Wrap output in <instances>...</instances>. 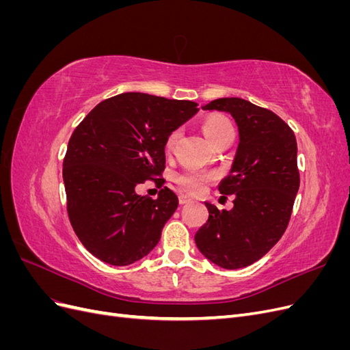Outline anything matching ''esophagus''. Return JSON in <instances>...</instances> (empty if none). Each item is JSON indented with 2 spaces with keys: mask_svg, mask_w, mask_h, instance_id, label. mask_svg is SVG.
Here are the masks:
<instances>
[{
  "mask_svg": "<svg viewBox=\"0 0 350 350\" xmlns=\"http://www.w3.org/2000/svg\"><path fill=\"white\" fill-rule=\"evenodd\" d=\"M189 201H191V197L187 196V194H179V204L184 206V204L189 203Z\"/></svg>",
  "mask_w": 350,
  "mask_h": 350,
  "instance_id": "34e87169",
  "label": "esophagus"
}]
</instances>
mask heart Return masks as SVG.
Segmentation results:
<instances>
[{
	"mask_svg": "<svg viewBox=\"0 0 350 350\" xmlns=\"http://www.w3.org/2000/svg\"><path fill=\"white\" fill-rule=\"evenodd\" d=\"M201 131L206 135V139L211 144H217L220 140H224L225 137L234 134V125L232 122L221 115H210L201 122ZM179 137V131L174 130L166 135L165 139V149L172 150L174 146ZM216 175L213 172L206 171H196V169H187V171L179 172L175 176V183L188 193L198 194L204 191L206 187L215 181Z\"/></svg>",
	"mask_w": 350,
	"mask_h": 350,
	"instance_id": "heart-1",
	"label": "heart"
}]
</instances>
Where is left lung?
Returning a JSON list of instances; mask_svg holds the SVG:
<instances>
[{"mask_svg":"<svg viewBox=\"0 0 350 350\" xmlns=\"http://www.w3.org/2000/svg\"><path fill=\"white\" fill-rule=\"evenodd\" d=\"M203 109L234 116L239 144L230 174L219 185L221 194L235 196L234 208L206 203L207 224L194 239L211 262L242 269L266 256L289 225L299 189L298 147L288 124L245 99L221 98Z\"/></svg>","mask_w":350,"mask_h":350,"instance_id":"left-lung-1","label":"left lung"}]
</instances>
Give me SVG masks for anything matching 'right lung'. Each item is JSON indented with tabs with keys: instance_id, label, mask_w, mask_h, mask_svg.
<instances>
[{
	"instance_id": "add662e5",
	"label": "right lung",
	"mask_w": 350,
	"mask_h": 350,
	"mask_svg": "<svg viewBox=\"0 0 350 350\" xmlns=\"http://www.w3.org/2000/svg\"><path fill=\"white\" fill-rule=\"evenodd\" d=\"M198 103L121 93L96 105L72 131L62 163L67 213L90 254L111 266L147 256L178 207L167 187L156 200L135 194L157 185L165 171V139L198 112Z\"/></svg>"
}]
</instances>
